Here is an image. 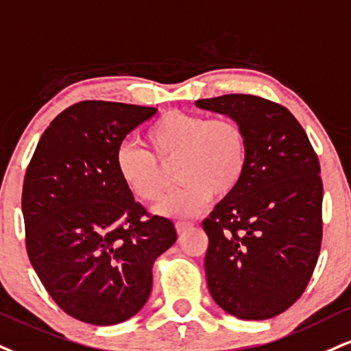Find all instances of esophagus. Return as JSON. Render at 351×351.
I'll list each match as a JSON object with an SVG mask.
<instances>
[{
    "label": "esophagus",
    "mask_w": 351,
    "mask_h": 351,
    "mask_svg": "<svg viewBox=\"0 0 351 351\" xmlns=\"http://www.w3.org/2000/svg\"><path fill=\"white\" fill-rule=\"evenodd\" d=\"M191 227H193V222H186V221L176 222V230H178V234H184V232L191 229Z\"/></svg>",
    "instance_id": "1"
}]
</instances>
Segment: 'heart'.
I'll return each mask as SVG.
<instances>
[{
    "instance_id": "b5f03b06",
    "label": "heart",
    "mask_w": 351,
    "mask_h": 351,
    "mask_svg": "<svg viewBox=\"0 0 351 351\" xmlns=\"http://www.w3.org/2000/svg\"><path fill=\"white\" fill-rule=\"evenodd\" d=\"M145 142L152 154L134 145L121 147L117 175L137 199L154 202L167 186L165 168L175 162L173 178L178 184L158 206L167 216H193L206 208L210 194L229 196L247 170V134L229 117L168 111L147 129Z\"/></svg>"
}]
</instances>
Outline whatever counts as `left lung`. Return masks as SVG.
<instances>
[{
	"label": "left lung",
	"mask_w": 351,
	"mask_h": 351,
	"mask_svg": "<svg viewBox=\"0 0 351 351\" xmlns=\"http://www.w3.org/2000/svg\"><path fill=\"white\" fill-rule=\"evenodd\" d=\"M196 106L232 117L248 138L242 181L202 221L209 293L239 319L274 317L302 296L319 258L317 154L296 117L269 99L223 95L197 99Z\"/></svg>",
	"instance_id": "obj_1"
}]
</instances>
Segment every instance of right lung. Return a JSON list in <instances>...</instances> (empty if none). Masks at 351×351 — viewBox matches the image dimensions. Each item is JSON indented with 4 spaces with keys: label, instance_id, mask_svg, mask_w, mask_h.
Returning a JSON list of instances; mask_svg holds the SVG:
<instances>
[{
    "label": "right lung",
    "instance_id": "obj_1",
    "mask_svg": "<svg viewBox=\"0 0 351 351\" xmlns=\"http://www.w3.org/2000/svg\"><path fill=\"white\" fill-rule=\"evenodd\" d=\"M155 108L82 101L42 134L24 176L23 216L32 268L63 312L114 325L150 296L152 267L176 242L170 219L152 216L116 168L121 143Z\"/></svg>",
    "mask_w": 351,
    "mask_h": 351
}]
</instances>
